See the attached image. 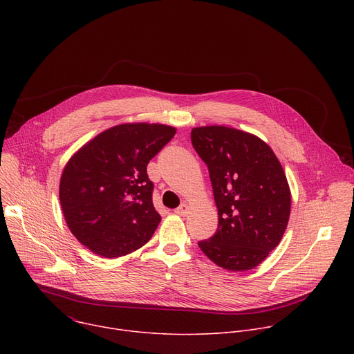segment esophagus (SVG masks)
I'll return each mask as SVG.
<instances>
[{"label":"esophagus","instance_id":"obj_1","mask_svg":"<svg viewBox=\"0 0 354 354\" xmlns=\"http://www.w3.org/2000/svg\"><path fill=\"white\" fill-rule=\"evenodd\" d=\"M189 210H190V207H189V205H186V203H183V205H180L176 210H175V213L178 214V216H187V213H189Z\"/></svg>","mask_w":354,"mask_h":354}]
</instances>
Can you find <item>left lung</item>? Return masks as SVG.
I'll return each mask as SVG.
<instances>
[{"label": "left lung", "instance_id": "obj_1", "mask_svg": "<svg viewBox=\"0 0 354 354\" xmlns=\"http://www.w3.org/2000/svg\"><path fill=\"white\" fill-rule=\"evenodd\" d=\"M190 138L209 168L218 209L217 232L198 248L225 270L254 269L288 224L291 192L283 167L263 140L238 129L194 127Z\"/></svg>", "mask_w": 354, "mask_h": 354}]
</instances>
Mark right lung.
I'll return each mask as SVG.
<instances>
[{"mask_svg": "<svg viewBox=\"0 0 354 354\" xmlns=\"http://www.w3.org/2000/svg\"><path fill=\"white\" fill-rule=\"evenodd\" d=\"M175 133L160 123L119 124L68 160L60 179L62 210L73 235L93 254L124 257L153 236L161 216L147 165Z\"/></svg>", "mask_w": 354, "mask_h": 354, "instance_id": "right-lung-1", "label": "right lung"}]
</instances>
